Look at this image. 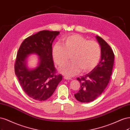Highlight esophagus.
Here are the masks:
<instances>
[{
	"mask_svg": "<svg viewBox=\"0 0 130 130\" xmlns=\"http://www.w3.org/2000/svg\"><path fill=\"white\" fill-rule=\"evenodd\" d=\"M64 78L65 79H67V80H71V78H70V77H69L68 76H65L64 77Z\"/></svg>",
	"mask_w": 130,
	"mask_h": 130,
	"instance_id": "esophagus-1",
	"label": "esophagus"
}]
</instances>
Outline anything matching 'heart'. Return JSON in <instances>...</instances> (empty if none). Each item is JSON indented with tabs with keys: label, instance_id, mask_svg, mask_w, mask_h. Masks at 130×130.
Here are the masks:
<instances>
[{
	"label": "heart",
	"instance_id": "1",
	"mask_svg": "<svg viewBox=\"0 0 130 130\" xmlns=\"http://www.w3.org/2000/svg\"><path fill=\"white\" fill-rule=\"evenodd\" d=\"M62 45L57 43L52 48V57L55 63L61 66L69 61L71 56L72 61L63 66L60 72L67 76L77 74L80 70L89 72L97 66L101 57L100 45L93 40L79 35H72L64 37Z\"/></svg>",
	"mask_w": 130,
	"mask_h": 130
}]
</instances>
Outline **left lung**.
Instances as JSON below:
<instances>
[{
    "label": "left lung",
    "mask_w": 130,
    "mask_h": 130,
    "mask_svg": "<svg viewBox=\"0 0 130 130\" xmlns=\"http://www.w3.org/2000/svg\"><path fill=\"white\" fill-rule=\"evenodd\" d=\"M101 47V60L90 72L78 77L80 88L74 94L79 102L89 103L101 95L110 80L114 64L115 54L110 45L101 37L96 36Z\"/></svg>",
    "instance_id": "1"
}]
</instances>
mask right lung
Masks as SVG:
<instances>
[{
    "mask_svg": "<svg viewBox=\"0 0 130 130\" xmlns=\"http://www.w3.org/2000/svg\"><path fill=\"white\" fill-rule=\"evenodd\" d=\"M59 31H41L27 37L21 44L17 54L14 72L19 84L28 97L44 101L52 95L62 76L57 73L52 59V45ZM40 57L39 65L35 69H27L25 64L29 54Z\"/></svg>",
    "mask_w": 130,
    "mask_h": 130,
    "instance_id": "obj_1",
    "label": "right lung"
}]
</instances>
